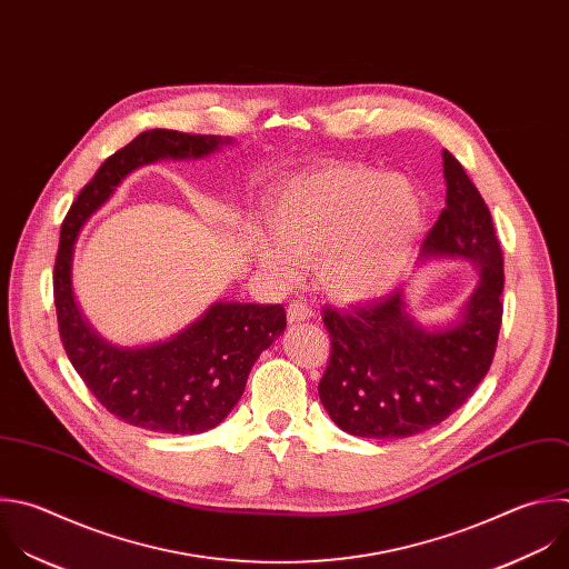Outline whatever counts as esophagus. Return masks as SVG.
I'll list each match as a JSON object with an SVG mask.
<instances>
[{
    "instance_id": "1",
    "label": "esophagus",
    "mask_w": 569,
    "mask_h": 569,
    "mask_svg": "<svg viewBox=\"0 0 569 569\" xmlns=\"http://www.w3.org/2000/svg\"><path fill=\"white\" fill-rule=\"evenodd\" d=\"M312 315H315V312H312V308H310V306H306L303 301H292V303L288 306V321H290V323L308 321Z\"/></svg>"
}]
</instances>
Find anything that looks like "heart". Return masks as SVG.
Segmentation results:
<instances>
[{"label":"heart","mask_w":569,"mask_h":569,"mask_svg":"<svg viewBox=\"0 0 569 569\" xmlns=\"http://www.w3.org/2000/svg\"><path fill=\"white\" fill-rule=\"evenodd\" d=\"M252 241L257 263L292 281L315 261L317 286L339 303L391 292L405 277L425 223L420 192L405 176L359 162H326L290 180L263 214Z\"/></svg>","instance_id":"heart-1"}]
</instances>
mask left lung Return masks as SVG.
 Returning <instances> with one entry per match:
<instances>
[{
    "label": "left lung",
    "instance_id": "left-lung-1",
    "mask_svg": "<svg viewBox=\"0 0 569 569\" xmlns=\"http://www.w3.org/2000/svg\"><path fill=\"white\" fill-rule=\"evenodd\" d=\"M442 160L447 208L422 243V261H469L478 283L440 326L411 315L407 288L346 312L326 308L332 350L319 400L350 436L398 440L429 431L471 398L491 366L502 319V252L476 184L451 151Z\"/></svg>",
    "mask_w": 569,
    "mask_h": 569
}]
</instances>
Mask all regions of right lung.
<instances>
[{
	"instance_id": "1",
	"label": "right lung",
	"mask_w": 569,
	"mask_h": 569,
	"mask_svg": "<svg viewBox=\"0 0 569 569\" xmlns=\"http://www.w3.org/2000/svg\"><path fill=\"white\" fill-rule=\"evenodd\" d=\"M226 144L230 136L142 131L102 162L62 223L53 295L64 350L96 400L131 427L171 436L214 429L241 400L259 355L286 330L283 306L214 301L169 339L127 348L100 337L73 295L78 234L131 171L162 158H208Z\"/></svg>"
}]
</instances>
